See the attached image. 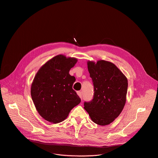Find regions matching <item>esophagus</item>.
<instances>
[{
	"label": "esophagus",
	"mask_w": 158,
	"mask_h": 158,
	"mask_svg": "<svg viewBox=\"0 0 158 158\" xmlns=\"http://www.w3.org/2000/svg\"><path fill=\"white\" fill-rule=\"evenodd\" d=\"M77 95L79 96V98L81 99V98H82V93H81V91H77Z\"/></svg>",
	"instance_id": "1"
}]
</instances>
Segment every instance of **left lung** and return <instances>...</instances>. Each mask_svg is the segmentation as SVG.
I'll use <instances>...</instances> for the list:
<instances>
[{
	"instance_id": "obj_1",
	"label": "left lung",
	"mask_w": 158,
	"mask_h": 158,
	"mask_svg": "<svg viewBox=\"0 0 158 158\" xmlns=\"http://www.w3.org/2000/svg\"><path fill=\"white\" fill-rule=\"evenodd\" d=\"M87 64L94 93L91 101L84 102V108L94 123L106 126L119 116L125 106L127 79L118 67L109 61L89 60Z\"/></svg>"
}]
</instances>
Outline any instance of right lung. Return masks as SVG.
Instances as JSON below:
<instances>
[{
    "label": "right lung",
    "mask_w": 158,
    "mask_h": 158,
    "mask_svg": "<svg viewBox=\"0 0 158 158\" xmlns=\"http://www.w3.org/2000/svg\"><path fill=\"white\" fill-rule=\"evenodd\" d=\"M77 62L75 57L57 55L45 63L34 78L31 97L39 115L48 122L63 121L81 102L73 89L76 78L69 73Z\"/></svg>",
    "instance_id": "obj_1"
}]
</instances>
